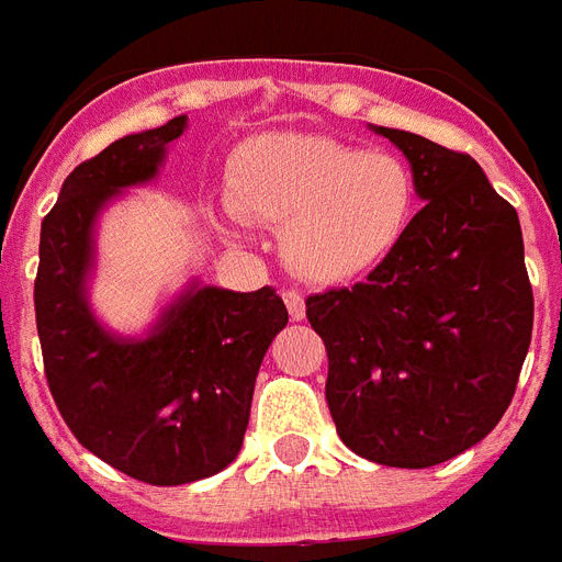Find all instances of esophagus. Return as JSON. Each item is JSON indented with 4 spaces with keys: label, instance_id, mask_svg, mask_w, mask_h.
Segmentation results:
<instances>
[{
    "label": "esophagus",
    "instance_id": "obj_1",
    "mask_svg": "<svg viewBox=\"0 0 562 562\" xmlns=\"http://www.w3.org/2000/svg\"><path fill=\"white\" fill-rule=\"evenodd\" d=\"M284 304H286V310H290V318H293V322H302V318H304V295L295 293V290H286Z\"/></svg>",
    "mask_w": 562,
    "mask_h": 562
}]
</instances>
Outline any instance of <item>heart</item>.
Instances as JSON below:
<instances>
[{
    "label": "heart",
    "mask_w": 562,
    "mask_h": 562,
    "mask_svg": "<svg viewBox=\"0 0 562 562\" xmlns=\"http://www.w3.org/2000/svg\"><path fill=\"white\" fill-rule=\"evenodd\" d=\"M228 205L281 228V255L313 284L366 278L397 252L417 214L401 156L322 133H263L228 161Z\"/></svg>",
    "instance_id": "b5f03b06"
}]
</instances>
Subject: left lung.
I'll return each mask as SVG.
<instances>
[{
    "label": "left lung",
    "instance_id": "obj_1",
    "mask_svg": "<svg viewBox=\"0 0 562 562\" xmlns=\"http://www.w3.org/2000/svg\"><path fill=\"white\" fill-rule=\"evenodd\" d=\"M403 150L424 209L368 281L310 295L336 432L385 467L456 459L499 424L531 345L516 209L467 154L371 127Z\"/></svg>",
    "mask_w": 562,
    "mask_h": 562
}]
</instances>
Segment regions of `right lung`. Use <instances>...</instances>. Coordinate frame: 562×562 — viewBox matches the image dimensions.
<instances>
[{"mask_svg":"<svg viewBox=\"0 0 562 562\" xmlns=\"http://www.w3.org/2000/svg\"><path fill=\"white\" fill-rule=\"evenodd\" d=\"M188 119L133 133L80 161L40 228L34 281L46 380L89 452L138 482L173 487L237 459L255 376L286 325L272 286L235 293L191 281L142 339L110 334L89 307L95 223L124 188L156 179Z\"/></svg>","mask_w":562,"mask_h":562,"instance_id":"right-lung-1","label":"right lung"}]
</instances>
